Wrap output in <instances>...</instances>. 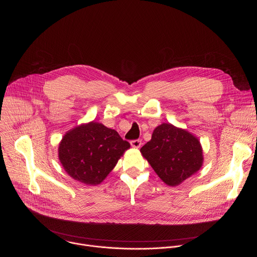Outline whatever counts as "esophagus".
Here are the masks:
<instances>
[{
    "instance_id": "1",
    "label": "esophagus",
    "mask_w": 257,
    "mask_h": 257,
    "mask_svg": "<svg viewBox=\"0 0 257 257\" xmlns=\"http://www.w3.org/2000/svg\"><path fill=\"white\" fill-rule=\"evenodd\" d=\"M130 143H131V146H132V148H134V149H139L140 146H141V140H139V139L131 140V141H130Z\"/></svg>"
}]
</instances>
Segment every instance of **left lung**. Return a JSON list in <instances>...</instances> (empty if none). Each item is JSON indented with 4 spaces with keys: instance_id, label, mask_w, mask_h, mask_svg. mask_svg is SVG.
I'll use <instances>...</instances> for the list:
<instances>
[{
    "instance_id": "left-lung-1",
    "label": "left lung",
    "mask_w": 257,
    "mask_h": 257,
    "mask_svg": "<svg viewBox=\"0 0 257 257\" xmlns=\"http://www.w3.org/2000/svg\"><path fill=\"white\" fill-rule=\"evenodd\" d=\"M157 175L169 186H177L202 166L203 153L197 137L170 123L158 126L140 150Z\"/></svg>"
}]
</instances>
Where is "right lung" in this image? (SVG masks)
I'll use <instances>...</instances> for the list:
<instances>
[{
  "instance_id": "obj_1",
  "label": "right lung",
  "mask_w": 257,
  "mask_h": 257,
  "mask_svg": "<svg viewBox=\"0 0 257 257\" xmlns=\"http://www.w3.org/2000/svg\"><path fill=\"white\" fill-rule=\"evenodd\" d=\"M130 143L101 123L89 122L68 131L59 144V160L74 180L98 185L106 178Z\"/></svg>"
}]
</instances>
